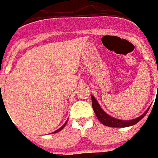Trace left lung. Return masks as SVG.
I'll use <instances>...</instances> for the list:
<instances>
[{"label": "left lung", "instance_id": "8db88e82", "mask_svg": "<svg viewBox=\"0 0 158 158\" xmlns=\"http://www.w3.org/2000/svg\"><path fill=\"white\" fill-rule=\"evenodd\" d=\"M91 97L93 111H94L96 117L98 118V120L102 124H104V126L111 127H127L133 126V125L136 124L137 123H139L146 115V113L148 112L150 107H149L142 115H140L138 118L130 119V120H123V119H118V118H114V117L107 114L104 110L102 109V107L100 106L98 101L96 100V98L93 95H91Z\"/></svg>", "mask_w": 158, "mask_h": 158}]
</instances>
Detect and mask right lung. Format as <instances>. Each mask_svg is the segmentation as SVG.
Masks as SVG:
<instances>
[{"mask_svg":"<svg viewBox=\"0 0 158 158\" xmlns=\"http://www.w3.org/2000/svg\"><path fill=\"white\" fill-rule=\"evenodd\" d=\"M67 122H68V120H66V122H65V123H64V125H62V127H60V128H59V129H58V130H57V131H54V132H53V133H57V132H59V131H62V129H63V128H64V127H65V124H66V123H67Z\"/></svg>","mask_w":158,"mask_h":158,"instance_id":"1","label":"right lung"}]
</instances>
